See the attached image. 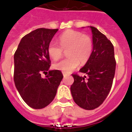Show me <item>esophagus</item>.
<instances>
[{"instance_id":"1","label":"esophagus","mask_w":132,"mask_h":132,"mask_svg":"<svg viewBox=\"0 0 132 132\" xmlns=\"http://www.w3.org/2000/svg\"><path fill=\"white\" fill-rule=\"evenodd\" d=\"M63 77H67V74H66L65 73H63Z\"/></svg>"}]
</instances>
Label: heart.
<instances>
[{
	"label": "heart",
	"mask_w": 132,
	"mask_h": 132,
	"mask_svg": "<svg viewBox=\"0 0 132 132\" xmlns=\"http://www.w3.org/2000/svg\"><path fill=\"white\" fill-rule=\"evenodd\" d=\"M60 46L54 41L49 43L47 52L53 60L62 57L63 50L67 51L69 57L53 65L57 70L69 73L77 68L81 63H85L90 58L93 50V42L88 36L83 35L78 31L69 30L63 32L59 38Z\"/></svg>",
	"instance_id": "b5f03b06"
}]
</instances>
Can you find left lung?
<instances>
[{"label": "left lung", "mask_w": 132, "mask_h": 132, "mask_svg": "<svg viewBox=\"0 0 132 132\" xmlns=\"http://www.w3.org/2000/svg\"><path fill=\"white\" fill-rule=\"evenodd\" d=\"M93 51L89 60L79 70L86 77L72 74L74 82L71 92L80 108L94 110L102 104L110 92L116 71L114 48L109 39L95 27H91Z\"/></svg>", "instance_id": "1"}]
</instances>
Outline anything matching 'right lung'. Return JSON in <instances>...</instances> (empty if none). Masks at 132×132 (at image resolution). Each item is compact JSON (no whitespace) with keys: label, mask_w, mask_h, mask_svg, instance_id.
<instances>
[{"label":"right lung","mask_w":132,"mask_h":132,"mask_svg":"<svg viewBox=\"0 0 132 132\" xmlns=\"http://www.w3.org/2000/svg\"><path fill=\"white\" fill-rule=\"evenodd\" d=\"M57 31L36 29L22 37L14 53L16 88L24 102L33 109H42L51 103L63 77L59 70H49L51 61L47 48ZM47 70L48 74L43 78L41 72Z\"/></svg>","instance_id":"right-lung-1"}]
</instances>
